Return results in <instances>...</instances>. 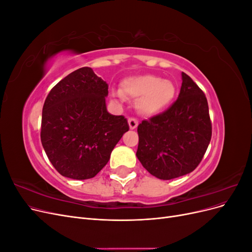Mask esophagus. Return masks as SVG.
<instances>
[{"label": "esophagus", "instance_id": "1", "mask_svg": "<svg viewBox=\"0 0 252 252\" xmlns=\"http://www.w3.org/2000/svg\"><path fill=\"white\" fill-rule=\"evenodd\" d=\"M128 123H129V127H130V129H135L136 127H138L139 122L135 118H130L128 120Z\"/></svg>", "mask_w": 252, "mask_h": 252}]
</instances>
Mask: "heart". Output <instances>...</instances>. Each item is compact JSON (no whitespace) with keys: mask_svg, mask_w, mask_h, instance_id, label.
I'll return each instance as SVG.
<instances>
[{"mask_svg":"<svg viewBox=\"0 0 252 252\" xmlns=\"http://www.w3.org/2000/svg\"><path fill=\"white\" fill-rule=\"evenodd\" d=\"M125 97L138 98L136 108L143 114H157L168 106L175 95V87L170 81L154 74H143L124 80L120 87Z\"/></svg>","mask_w":252,"mask_h":252,"instance_id":"b5f03b06","label":"heart"}]
</instances>
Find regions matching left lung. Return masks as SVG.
<instances>
[{
	"label": "left lung",
	"instance_id": "obj_1",
	"mask_svg": "<svg viewBox=\"0 0 252 252\" xmlns=\"http://www.w3.org/2000/svg\"><path fill=\"white\" fill-rule=\"evenodd\" d=\"M178 100L138 126L136 157L150 174L171 180L193 171L211 140L207 98L185 72Z\"/></svg>",
	"mask_w": 252,
	"mask_h": 252
}]
</instances>
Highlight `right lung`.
<instances>
[{
	"label": "right lung",
	"mask_w": 252,
	"mask_h": 252,
	"mask_svg": "<svg viewBox=\"0 0 252 252\" xmlns=\"http://www.w3.org/2000/svg\"><path fill=\"white\" fill-rule=\"evenodd\" d=\"M107 95L108 84L90 67L69 73L48 94L42 112L41 142L63 177H95L129 130L125 117L112 116L106 109Z\"/></svg>",
	"instance_id": "add662e5"
}]
</instances>
